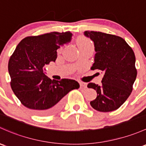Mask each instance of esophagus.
I'll return each mask as SVG.
<instances>
[{
    "label": "esophagus",
    "mask_w": 146,
    "mask_h": 146,
    "mask_svg": "<svg viewBox=\"0 0 146 146\" xmlns=\"http://www.w3.org/2000/svg\"><path fill=\"white\" fill-rule=\"evenodd\" d=\"M80 87H82V88H87V83H85V82H80Z\"/></svg>",
    "instance_id": "1"
}]
</instances>
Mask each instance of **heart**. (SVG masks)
Listing matches in <instances>:
<instances>
[{
    "label": "heart",
    "mask_w": 146,
    "mask_h": 146,
    "mask_svg": "<svg viewBox=\"0 0 146 146\" xmlns=\"http://www.w3.org/2000/svg\"><path fill=\"white\" fill-rule=\"evenodd\" d=\"M78 45L79 47H87V46H92L91 42L85 37H80L78 39Z\"/></svg>",
    "instance_id": "obj_1"
}]
</instances>
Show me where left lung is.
<instances>
[{
    "mask_svg": "<svg viewBox=\"0 0 146 146\" xmlns=\"http://www.w3.org/2000/svg\"><path fill=\"white\" fill-rule=\"evenodd\" d=\"M84 35L94 44L96 54L91 69L104 73L101 85L93 82L87 85L97 93L90 105L100 112L117 110L131 94L137 75L134 51L121 37L89 31Z\"/></svg>",
    "mask_w": 146,
    "mask_h": 146,
    "instance_id": "1",
    "label": "left lung"
}]
</instances>
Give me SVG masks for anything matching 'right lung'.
Wrapping results in <instances>:
<instances>
[{
    "mask_svg": "<svg viewBox=\"0 0 146 146\" xmlns=\"http://www.w3.org/2000/svg\"><path fill=\"white\" fill-rule=\"evenodd\" d=\"M70 31L51 32L24 38L8 62L12 90L21 104L38 115H50L62 108L64 97L78 89L74 80H52L45 66L56 61V50L71 41Z\"/></svg>",
    "mask_w": 146,
    "mask_h": 146,
    "instance_id": "add662e5",
    "label": "right lung"
}]
</instances>
